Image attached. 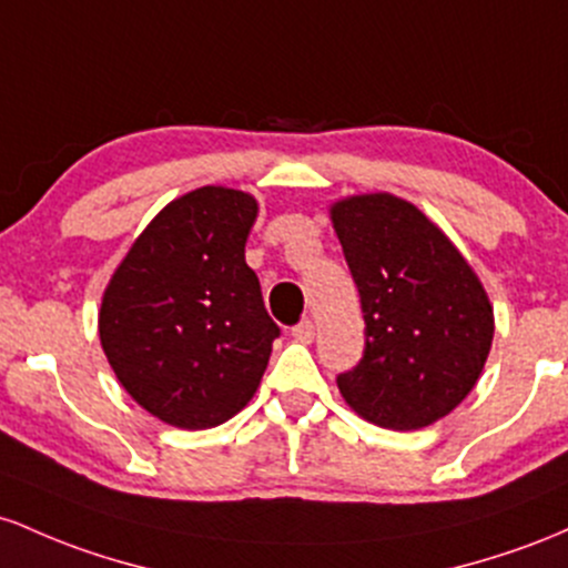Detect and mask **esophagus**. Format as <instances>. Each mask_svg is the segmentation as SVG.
<instances>
[{
	"label": "esophagus",
	"instance_id": "1",
	"mask_svg": "<svg viewBox=\"0 0 568 568\" xmlns=\"http://www.w3.org/2000/svg\"><path fill=\"white\" fill-rule=\"evenodd\" d=\"M292 337H295L297 343L314 341V322H311V318H303L301 324H295V327H292Z\"/></svg>",
	"mask_w": 568,
	"mask_h": 568
}]
</instances>
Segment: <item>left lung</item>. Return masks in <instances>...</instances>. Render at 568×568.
<instances>
[{
	"label": "left lung",
	"instance_id": "obj_1",
	"mask_svg": "<svg viewBox=\"0 0 568 568\" xmlns=\"http://www.w3.org/2000/svg\"><path fill=\"white\" fill-rule=\"evenodd\" d=\"M333 225L359 290L365 352L337 375L367 422L410 432L473 392L494 341V308L467 260L413 203L388 193L333 206Z\"/></svg>",
	"mask_w": 568,
	"mask_h": 568
}]
</instances>
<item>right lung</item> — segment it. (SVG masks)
<instances>
[{"mask_svg": "<svg viewBox=\"0 0 568 568\" xmlns=\"http://www.w3.org/2000/svg\"><path fill=\"white\" fill-rule=\"evenodd\" d=\"M254 220L257 201L241 190H193L146 225L106 286V359L165 424H225L257 392L282 329L244 257Z\"/></svg>", "mask_w": 568, "mask_h": 568, "instance_id": "right-lung-1", "label": "right lung"}]
</instances>
